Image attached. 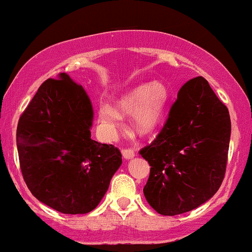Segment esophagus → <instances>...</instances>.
Here are the masks:
<instances>
[{"instance_id": "34e87169", "label": "esophagus", "mask_w": 252, "mask_h": 252, "mask_svg": "<svg viewBox=\"0 0 252 252\" xmlns=\"http://www.w3.org/2000/svg\"><path fill=\"white\" fill-rule=\"evenodd\" d=\"M122 154H123V158H126V160H130V158H134V156L136 155V153L132 149H123Z\"/></svg>"}]
</instances>
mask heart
<instances>
[{"label": "heart", "mask_w": 252, "mask_h": 252, "mask_svg": "<svg viewBox=\"0 0 252 252\" xmlns=\"http://www.w3.org/2000/svg\"><path fill=\"white\" fill-rule=\"evenodd\" d=\"M167 100L168 91L166 86L160 82H153L136 86L129 94L118 99L117 106L121 114H136V129L141 134L148 135L160 126ZM119 113L114 106L103 104L99 108V122L106 129L115 128L122 120Z\"/></svg>", "instance_id": "1"}]
</instances>
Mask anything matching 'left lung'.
<instances>
[{"label":"left lung","mask_w":252,"mask_h":252,"mask_svg":"<svg viewBox=\"0 0 252 252\" xmlns=\"http://www.w3.org/2000/svg\"><path fill=\"white\" fill-rule=\"evenodd\" d=\"M231 136L230 114L202 77L182 85L168 118L140 154L150 166L143 189L162 216L199 207L216 194L224 179Z\"/></svg>","instance_id":"8db88e82"}]
</instances>
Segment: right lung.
<instances>
[{
  "label": "right lung",
  "mask_w": 252,
  "mask_h": 252,
  "mask_svg": "<svg viewBox=\"0 0 252 252\" xmlns=\"http://www.w3.org/2000/svg\"><path fill=\"white\" fill-rule=\"evenodd\" d=\"M92 121L85 90L60 73L41 84L17 123L26 185L37 200L65 215L96 209L122 164L118 148L92 140Z\"/></svg>",
  "instance_id": "add662e5"
}]
</instances>
